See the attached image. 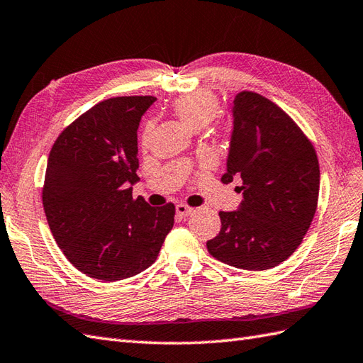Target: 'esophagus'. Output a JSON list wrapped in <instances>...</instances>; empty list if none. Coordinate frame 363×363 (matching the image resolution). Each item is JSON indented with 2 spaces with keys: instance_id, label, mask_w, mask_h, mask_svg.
<instances>
[{
  "instance_id": "34e87169",
  "label": "esophagus",
  "mask_w": 363,
  "mask_h": 363,
  "mask_svg": "<svg viewBox=\"0 0 363 363\" xmlns=\"http://www.w3.org/2000/svg\"><path fill=\"white\" fill-rule=\"evenodd\" d=\"M190 213H193V208L189 207L187 204H178L176 206V215H178L179 218H187Z\"/></svg>"
}]
</instances>
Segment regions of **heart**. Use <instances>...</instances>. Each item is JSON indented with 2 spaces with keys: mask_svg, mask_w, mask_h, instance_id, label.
Returning <instances> with one entry per match:
<instances>
[{
  "mask_svg": "<svg viewBox=\"0 0 363 363\" xmlns=\"http://www.w3.org/2000/svg\"><path fill=\"white\" fill-rule=\"evenodd\" d=\"M173 113L193 130H201L212 122L220 113V102L212 92L199 91L176 97L172 104ZM153 133V125L148 123L143 130V145H147Z\"/></svg>",
  "mask_w": 363,
  "mask_h": 363,
  "instance_id": "1",
  "label": "heart"
}]
</instances>
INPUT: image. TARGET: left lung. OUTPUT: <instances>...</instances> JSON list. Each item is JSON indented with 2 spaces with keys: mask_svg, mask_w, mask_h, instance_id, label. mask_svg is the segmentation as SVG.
I'll list each match as a JSON object with an SVG mask.
<instances>
[{
  "mask_svg": "<svg viewBox=\"0 0 363 363\" xmlns=\"http://www.w3.org/2000/svg\"><path fill=\"white\" fill-rule=\"evenodd\" d=\"M241 178L237 212H220L210 255L233 267L266 271L288 259L317 210L320 168L313 142L289 114L254 91L233 100V133L221 182Z\"/></svg>",
  "mask_w": 363,
  "mask_h": 363,
  "instance_id": "left-lung-1",
  "label": "left lung"
}]
</instances>
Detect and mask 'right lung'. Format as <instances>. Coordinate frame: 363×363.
Returning a JSON list of instances; mask_svg holds the SVG:
<instances>
[{"mask_svg":"<svg viewBox=\"0 0 363 363\" xmlns=\"http://www.w3.org/2000/svg\"><path fill=\"white\" fill-rule=\"evenodd\" d=\"M153 96L106 99L60 133L50 148L43 207L49 229L82 274L117 281L156 261L174 223V204L133 198L139 181L138 128Z\"/></svg>","mask_w":363,"mask_h":363,"instance_id":"obj_1","label":"right lung"}]
</instances>
